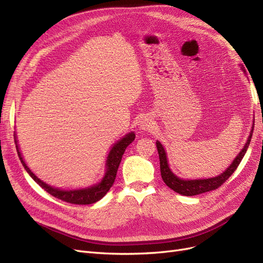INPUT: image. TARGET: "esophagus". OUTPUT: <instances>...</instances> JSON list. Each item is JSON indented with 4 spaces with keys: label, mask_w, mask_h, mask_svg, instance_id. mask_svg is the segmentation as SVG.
Here are the masks:
<instances>
[{
    "label": "esophagus",
    "mask_w": 263,
    "mask_h": 263,
    "mask_svg": "<svg viewBox=\"0 0 263 263\" xmlns=\"http://www.w3.org/2000/svg\"><path fill=\"white\" fill-rule=\"evenodd\" d=\"M150 127H151V125H150V123H149L148 121H144V122H142V123L140 124V128H141V129L149 130Z\"/></svg>",
    "instance_id": "1"
}]
</instances>
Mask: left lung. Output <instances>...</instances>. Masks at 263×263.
<instances>
[{
    "instance_id": "left-lung-1",
    "label": "left lung",
    "mask_w": 263,
    "mask_h": 263,
    "mask_svg": "<svg viewBox=\"0 0 263 263\" xmlns=\"http://www.w3.org/2000/svg\"><path fill=\"white\" fill-rule=\"evenodd\" d=\"M252 133H253V126L250 133V136L248 140H247L243 149L240 151L239 155L235 158L234 162L229 165V168L225 172H222L218 177L211 178V179H203V180H182L174 176L169 168L168 161H166V155L162 145L159 141H157V150L159 154V159H160V172H161L163 182L171 190H173L174 192H177L181 195H185V196H193V195L202 194V193L210 192V191L218 189L219 186L224 184V182H226L229 179V177L235 172V170L238 168V165H239L240 161L242 160L245 154L247 153V149L249 147Z\"/></svg>"
}]
</instances>
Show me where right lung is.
Wrapping results in <instances>:
<instances>
[{
  "instance_id": "obj_1",
  "label": "right lung",
  "mask_w": 263,
  "mask_h": 263,
  "mask_svg": "<svg viewBox=\"0 0 263 263\" xmlns=\"http://www.w3.org/2000/svg\"><path fill=\"white\" fill-rule=\"evenodd\" d=\"M134 139H135V134L130 133L128 135H126L123 139H121L117 144L114 145V147L109 151V155L107 157L106 173H105V177L101 181V183H99V184L95 186L82 189V190H74V191H61L59 189L51 187L50 185L46 184V183L39 180L35 174L29 170L26 163L24 162L22 155L18 150V146H16V149L24 168L26 169L29 176L33 178L34 181L37 182L38 184L46 191V192H48L50 195L54 196L55 198H59V200L63 202H67L70 204H77V205H86V204H93L95 202L100 201L101 198L108 192L109 189L112 187L116 178V173L118 170L119 163H121L122 157L125 153V149L128 147V145L132 144Z\"/></svg>"
}]
</instances>
